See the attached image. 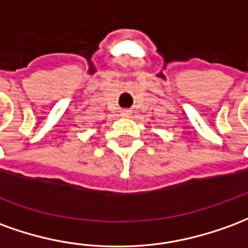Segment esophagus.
Segmentation results:
<instances>
[{
    "instance_id": "1",
    "label": "esophagus",
    "mask_w": 248,
    "mask_h": 248,
    "mask_svg": "<svg viewBox=\"0 0 248 248\" xmlns=\"http://www.w3.org/2000/svg\"><path fill=\"white\" fill-rule=\"evenodd\" d=\"M121 115H122V117H129L130 111L129 110H122V111H121Z\"/></svg>"
}]
</instances>
